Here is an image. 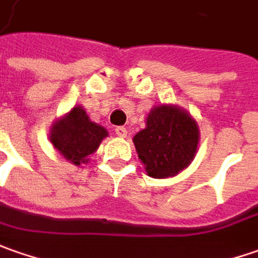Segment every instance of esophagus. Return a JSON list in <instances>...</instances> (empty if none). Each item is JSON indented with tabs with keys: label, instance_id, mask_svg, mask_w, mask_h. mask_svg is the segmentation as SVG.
<instances>
[{
	"label": "esophagus",
	"instance_id": "esophagus-1",
	"mask_svg": "<svg viewBox=\"0 0 258 258\" xmlns=\"http://www.w3.org/2000/svg\"><path fill=\"white\" fill-rule=\"evenodd\" d=\"M115 134H117L118 137H127V128H124V127H117V128H115Z\"/></svg>",
	"mask_w": 258,
	"mask_h": 258
}]
</instances>
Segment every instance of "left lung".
<instances>
[{"instance_id":"left-lung-1","label":"left lung","mask_w":258,"mask_h":258,"mask_svg":"<svg viewBox=\"0 0 258 258\" xmlns=\"http://www.w3.org/2000/svg\"><path fill=\"white\" fill-rule=\"evenodd\" d=\"M133 141L138 158L153 178L174 177L194 160L200 131L197 121L177 105H157Z\"/></svg>"}]
</instances>
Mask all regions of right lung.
Wrapping results in <instances>:
<instances>
[{
	"label": "right lung",
	"mask_w": 258,
	"mask_h": 258,
	"mask_svg": "<svg viewBox=\"0 0 258 258\" xmlns=\"http://www.w3.org/2000/svg\"><path fill=\"white\" fill-rule=\"evenodd\" d=\"M108 136L107 130L90 120L81 105L57 120L49 130V141L61 156L74 165L85 164Z\"/></svg>",
	"instance_id": "add662e5"
}]
</instances>
